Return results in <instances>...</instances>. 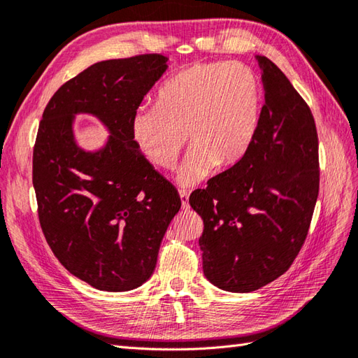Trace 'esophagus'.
Returning <instances> with one entry per match:
<instances>
[{"label":"esophagus","mask_w":358,"mask_h":358,"mask_svg":"<svg viewBox=\"0 0 358 358\" xmlns=\"http://www.w3.org/2000/svg\"><path fill=\"white\" fill-rule=\"evenodd\" d=\"M179 196H180V202H182V208L184 210H188V197H189V194L185 192V189H180L179 192Z\"/></svg>","instance_id":"1"}]
</instances>
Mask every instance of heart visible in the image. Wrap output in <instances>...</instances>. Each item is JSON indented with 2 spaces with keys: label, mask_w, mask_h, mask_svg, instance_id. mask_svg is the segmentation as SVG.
I'll return each instance as SVG.
<instances>
[{
  "label": "heart",
  "mask_w": 358,
  "mask_h": 358,
  "mask_svg": "<svg viewBox=\"0 0 358 358\" xmlns=\"http://www.w3.org/2000/svg\"><path fill=\"white\" fill-rule=\"evenodd\" d=\"M260 84L239 62L194 64L170 78L156 94V108L131 117V138L141 155L161 170H171L187 136L194 145L179 171L193 185L211 170L233 166L246 155L260 117Z\"/></svg>",
  "instance_id": "heart-1"
}]
</instances>
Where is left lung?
<instances>
[{
	"mask_svg": "<svg viewBox=\"0 0 358 358\" xmlns=\"http://www.w3.org/2000/svg\"><path fill=\"white\" fill-rule=\"evenodd\" d=\"M265 90L256 136L231 169L189 196L203 220V274L251 292L288 271L319 196V138L311 108L273 61L257 57Z\"/></svg>",
	"mask_w": 358,
	"mask_h": 358,
	"instance_id": "obj_1",
	"label": "left lung"
}]
</instances>
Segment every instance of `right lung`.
Here are the masks:
<instances>
[{"instance_id":"obj_1","label":"right lung","mask_w":358,"mask_h":358,"mask_svg":"<svg viewBox=\"0 0 358 358\" xmlns=\"http://www.w3.org/2000/svg\"><path fill=\"white\" fill-rule=\"evenodd\" d=\"M166 61L145 53L96 62L59 87L39 122L31 176L39 224L61 265L101 291H130L150 279L180 208L176 188L131 138V117ZM78 113L108 127L104 149L76 145Z\"/></svg>"}]
</instances>
